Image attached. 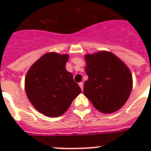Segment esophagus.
<instances>
[{
    "label": "esophagus",
    "mask_w": 151,
    "mask_h": 151,
    "mask_svg": "<svg viewBox=\"0 0 151 151\" xmlns=\"http://www.w3.org/2000/svg\"><path fill=\"white\" fill-rule=\"evenodd\" d=\"M79 86H80L81 89L83 91V89H84V84H83L82 82H80L79 83Z\"/></svg>",
    "instance_id": "esophagus-1"
}]
</instances>
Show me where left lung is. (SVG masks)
<instances>
[{
    "instance_id": "8db88e82",
    "label": "left lung",
    "mask_w": 151,
    "mask_h": 151,
    "mask_svg": "<svg viewBox=\"0 0 151 151\" xmlns=\"http://www.w3.org/2000/svg\"><path fill=\"white\" fill-rule=\"evenodd\" d=\"M85 59L88 79L84 84V95L99 112H116L132 92L131 71L124 62L107 51L86 54Z\"/></svg>"
}]
</instances>
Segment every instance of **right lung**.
Returning <instances> with one entry per match:
<instances>
[{"label": "right lung", "mask_w": 151, "mask_h": 151, "mask_svg": "<svg viewBox=\"0 0 151 151\" xmlns=\"http://www.w3.org/2000/svg\"><path fill=\"white\" fill-rule=\"evenodd\" d=\"M68 54L48 52L37 60L25 78V90L29 102L45 116H61L81 92L66 70Z\"/></svg>", "instance_id": "obj_1"}]
</instances>
